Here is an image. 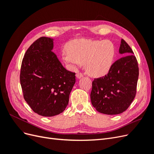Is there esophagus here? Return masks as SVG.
<instances>
[{"mask_svg": "<svg viewBox=\"0 0 154 154\" xmlns=\"http://www.w3.org/2000/svg\"><path fill=\"white\" fill-rule=\"evenodd\" d=\"M76 76L77 78L80 79L81 78H82L83 76V74L82 73H81V72H78V73H77L76 74Z\"/></svg>", "mask_w": 154, "mask_h": 154, "instance_id": "obj_1", "label": "esophagus"}]
</instances>
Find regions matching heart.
<instances>
[{"mask_svg": "<svg viewBox=\"0 0 154 154\" xmlns=\"http://www.w3.org/2000/svg\"><path fill=\"white\" fill-rule=\"evenodd\" d=\"M65 50L62 57L65 63L72 67L85 64L87 72L97 77L110 71L116 54L114 45L109 40H73L66 44Z\"/></svg>", "mask_w": 154, "mask_h": 154, "instance_id": "1", "label": "heart"}]
</instances>
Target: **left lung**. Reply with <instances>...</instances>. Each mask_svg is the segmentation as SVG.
I'll return each instance as SVG.
<instances>
[{
  "instance_id": "obj_1",
  "label": "left lung",
  "mask_w": 154,
  "mask_h": 154,
  "mask_svg": "<svg viewBox=\"0 0 154 154\" xmlns=\"http://www.w3.org/2000/svg\"><path fill=\"white\" fill-rule=\"evenodd\" d=\"M124 57L116 61L105 76L92 82L91 100L100 113L115 115L123 112L136 94L139 76L137 59L132 49L122 39L119 49Z\"/></svg>"
}]
</instances>
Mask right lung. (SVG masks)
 Listing matches in <instances>:
<instances>
[{
    "label": "right lung",
    "instance_id": "1",
    "mask_svg": "<svg viewBox=\"0 0 154 154\" xmlns=\"http://www.w3.org/2000/svg\"><path fill=\"white\" fill-rule=\"evenodd\" d=\"M53 49V38L40 37L27 49L20 69L24 100L35 113L45 117L63 112L76 82L75 72L63 67Z\"/></svg>",
    "mask_w": 154,
    "mask_h": 154
}]
</instances>
